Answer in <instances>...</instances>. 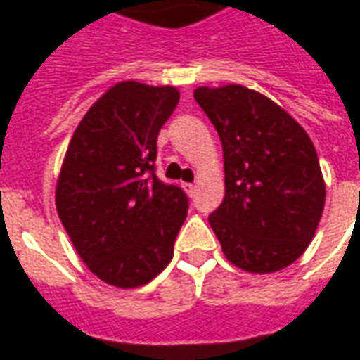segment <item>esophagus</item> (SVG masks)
<instances>
[{"label": "esophagus", "mask_w": 360, "mask_h": 360, "mask_svg": "<svg viewBox=\"0 0 360 360\" xmlns=\"http://www.w3.org/2000/svg\"><path fill=\"white\" fill-rule=\"evenodd\" d=\"M183 191H185L188 196H193L196 193V185L195 183H183Z\"/></svg>", "instance_id": "1"}]
</instances>
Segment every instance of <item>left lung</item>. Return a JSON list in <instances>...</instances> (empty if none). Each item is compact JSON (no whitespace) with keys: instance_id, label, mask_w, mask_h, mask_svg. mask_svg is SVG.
<instances>
[{"instance_id":"8db88e82","label":"left lung","mask_w":360,"mask_h":360,"mask_svg":"<svg viewBox=\"0 0 360 360\" xmlns=\"http://www.w3.org/2000/svg\"><path fill=\"white\" fill-rule=\"evenodd\" d=\"M195 100L224 148L226 196L210 221L226 258L250 274L293 264L316 233L326 183L307 131L243 84L198 86Z\"/></svg>"}]
</instances>
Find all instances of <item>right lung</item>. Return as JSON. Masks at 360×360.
Returning a JSON list of instances; mask_svg holds the SVG:
<instances>
[{"instance_id": "right-lung-1", "label": "right lung", "mask_w": 360, "mask_h": 360, "mask_svg": "<svg viewBox=\"0 0 360 360\" xmlns=\"http://www.w3.org/2000/svg\"><path fill=\"white\" fill-rule=\"evenodd\" d=\"M179 102L175 86L121 81L75 129L56 208L75 250L108 285L134 289L173 258L187 196L154 175L158 133Z\"/></svg>"}]
</instances>
